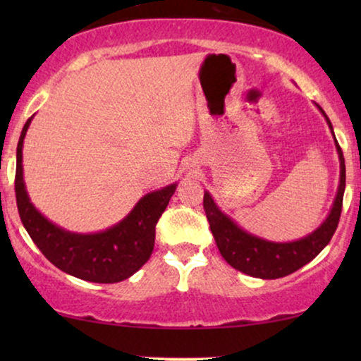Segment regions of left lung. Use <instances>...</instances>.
I'll return each instance as SVG.
<instances>
[{"instance_id": "left-lung-1", "label": "left lung", "mask_w": 361, "mask_h": 361, "mask_svg": "<svg viewBox=\"0 0 361 361\" xmlns=\"http://www.w3.org/2000/svg\"><path fill=\"white\" fill-rule=\"evenodd\" d=\"M319 110L322 111L334 135L332 123L322 108L319 106ZM335 147H337L340 159V184L332 210L317 230H314L312 233L300 240L289 241V243H276V241H268L248 233V231L240 228L228 215H225L215 205L209 192H205L204 210L207 220L210 224L215 243L226 263L241 273L253 276V278L278 279L302 268L329 245L335 230H337L345 192V159L337 140H335Z\"/></svg>"}]
</instances>
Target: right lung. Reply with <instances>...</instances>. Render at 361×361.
Returning <instances> with one entry per match:
<instances>
[{
	"mask_svg": "<svg viewBox=\"0 0 361 361\" xmlns=\"http://www.w3.org/2000/svg\"><path fill=\"white\" fill-rule=\"evenodd\" d=\"M32 116L24 125L16 149V204L24 228L42 255L63 273L90 283H120L149 259L156 224L177 184L146 194L120 224L100 233H72L49 221L29 200L23 177V142Z\"/></svg>",
	"mask_w": 361,
	"mask_h": 361,
	"instance_id": "obj_1",
	"label": "right lung"
}]
</instances>
